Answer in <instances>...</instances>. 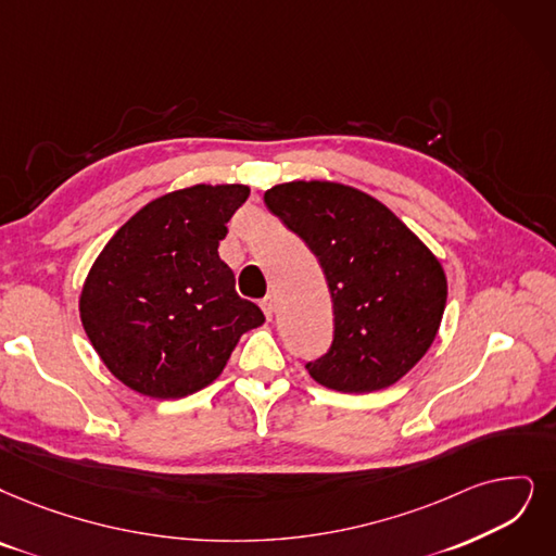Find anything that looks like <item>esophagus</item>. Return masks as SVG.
<instances>
[{
    "label": "esophagus",
    "mask_w": 556,
    "mask_h": 556,
    "mask_svg": "<svg viewBox=\"0 0 556 556\" xmlns=\"http://www.w3.org/2000/svg\"><path fill=\"white\" fill-rule=\"evenodd\" d=\"M260 307H262V313H264V317L271 321V317H274V299L271 296H264L262 301H260Z\"/></svg>",
    "instance_id": "obj_1"
}]
</instances>
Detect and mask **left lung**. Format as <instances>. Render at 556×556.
Instances as JSON below:
<instances>
[{"label":"left lung","mask_w":556,"mask_h":556,"mask_svg":"<svg viewBox=\"0 0 556 556\" xmlns=\"http://www.w3.org/2000/svg\"><path fill=\"white\" fill-rule=\"evenodd\" d=\"M264 203L321 264L336 315L332 344L305 363L338 392H376L429 351L447 303L438 257L383 203L338 182L276 185Z\"/></svg>","instance_id":"obj_1"}]
</instances>
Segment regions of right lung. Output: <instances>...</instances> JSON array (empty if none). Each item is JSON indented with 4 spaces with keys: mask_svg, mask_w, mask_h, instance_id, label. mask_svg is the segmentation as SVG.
<instances>
[{
    "mask_svg": "<svg viewBox=\"0 0 556 556\" xmlns=\"http://www.w3.org/2000/svg\"><path fill=\"white\" fill-rule=\"evenodd\" d=\"M243 185H195L141 207L109 239L79 296L88 340L121 383L180 399L224 371L262 309L235 292L218 257L226 224L247 203Z\"/></svg>",
    "mask_w": 556,
    "mask_h": 556,
    "instance_id": "1",
    "label": "right lung"
}]
</instances>
